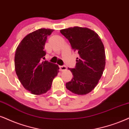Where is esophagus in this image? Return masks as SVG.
<instances>
[{
	"instance_id": "obj_1",
	"label": "esophagus",
	"mask_w": 129,
	"mask_h": 129,
	"mask_svg": "<svg viewBox=\"0 0 129 129\" xmlns=\"http://www.w3.org/2000/svg\"><path fill=\"white\" fill-rule=\"evenodd\" d=\"M67 69V68L66 66H60L59 67V70L61 71H66Z\"/></svg>"
}]
</instances>
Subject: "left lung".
Wrapping results in <instances>:
<instances>
[{
  "label": "left lung",
  "instance_id": "left-lung-1",
  "mask_svg": "<svg viewBox=\"0 0 129 129\" xmlns=\"http://www.w3.org/2000/svg\"><path fill=\"white\" fill-rule=\"evenodd\" d=\"M60 32L79 55L76 67L68 68L73 77L66 83V88L79 95L89 93L96 86L105 68L103 43L96 33L86 27H70Z\"/></svg>",
  "mask_w": 129,
  "mask_h": 129
}]
</instances>
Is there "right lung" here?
I'll return each instance as SVG.
<instances>
[{"mask_svg":"<svg viewBox=\"0 0 129 129\" xmlns=\"http://www.w3.org/2000/svg\"><path fill=\"white\" fill-rule=\"evenodd\" d=\"M54 30L40 28L30 33L21 40L15 54V69L23 87L31 94L40 95L49 90L59 73L57 64L41 62L46 52L47 37Z\"/></svg>","mask_w":129,"mask_h":129,"instance_id":"right-lung-1","label":"right lung"}]
</instances>
